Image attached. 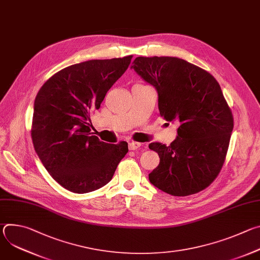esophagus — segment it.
<instances>
[{"label":"esophagus","instance_id":"obj_1","mask_svg":"<svg viewBox=\"0 0 260 260\" xmlns=\"http://www.w3.org/2000/svg\"><path fill=\"white\" fill-rule=\"evenodd\" d=\"M141 147V143L138 142H129L128 143V149L129 150H137L138 148Z\"/></svg>","mask_w":260,"mask_h":260}]
</instances>
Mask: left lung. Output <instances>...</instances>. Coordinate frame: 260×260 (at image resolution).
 I'll use <instances>...</instances> for the list:
<instances>
[{
	"label": "left lung",
	"mask_w": 260,
	"mask_h": 260,
	"mask_svg": "<svg viewBox=\"0 0 260 260\" xmlns=\"http://www.w3.org/2000/svg\"><path fill=\"white\" fill-rule=\"evenodd\" d=\"M131 69L156 89L159 114L179 124L170 146L149 144L160 158L150 183L174 197L207 188L224 164L234 128L219 83L207 71L173 56H139Z\"/></svg>",
	"instance_id": "1"
}]
</instances>
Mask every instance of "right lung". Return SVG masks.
Here are the masks:
<instances>
[{"label": "right lung", "instance_id": "right-lung-1", "mask_svg": "<svg viewBox=\"0 0 260 260\" xmlns=\"http://www.w3.org/2000/svg\"><path fill=\"white\" fill-rule=\"evenodd\" d=\"M133 55L91 59L67 67L50 77L34 103L31 139L50 176L75 193L109 183L128 151L126 142L108 144L90 133V114L122 76Z\"/></svg>", "mask_w": 260, "mask_h": 260}]
</instances>
